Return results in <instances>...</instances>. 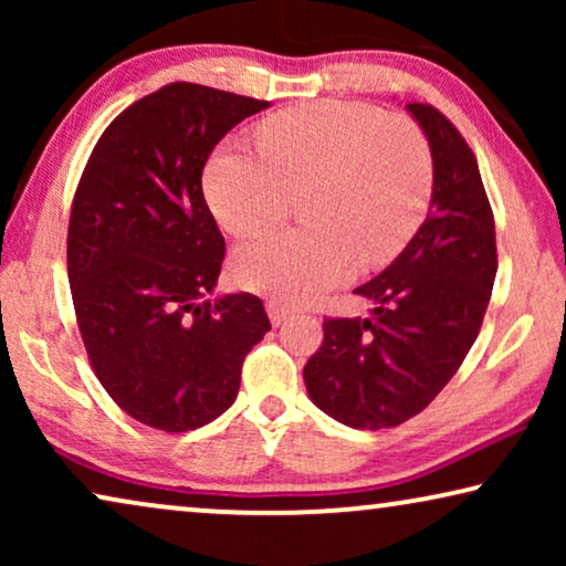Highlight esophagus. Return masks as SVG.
<instances>
[{
    "label": "esophagus",
    "mask_w": 566,
    "mask_h": 566,
    "mask_svg": "<svg viewBox=\"0 0 566 566\" xmlns=\"http://www.w3.org/2000/svg\"><path fill=\"white\" fill-rule=\"evenodd\" d=\"M265 308H268V316H270V322L275 324V327H281V324L289 319V316L293 314L289 306H283V304H277V301H268L265 304Z\"/></svg>",
    "instance_id": "34e87169"
}]
</instances>
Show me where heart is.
<instances>
[{"mask_svg": "<svg viewBox=\"0 0 566 566\" xmlns=\"http://www.w3.org/2000/svg\"><path fill=\"white\" fill-rule=\"evenodd\" d=\"M260 149L227 142L203 172L208 208L237 237L273 227L291 192L312 188V229L239 247L234 277L277 304H312L363 265L397 258L428 213L432 161L420 130L366 103H304L270 115Z\"/></svg>", "mask_w": 566, "mask_h": 566, "instance_id": "heart-1", "label": "heart"}]
</instances>
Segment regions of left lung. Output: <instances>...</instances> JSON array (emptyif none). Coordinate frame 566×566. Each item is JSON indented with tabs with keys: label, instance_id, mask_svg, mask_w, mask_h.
<instances>
[{
	"label": "left lung",
	"instance_id": "1",
	"mask_svg": "<svg viewBox=\"0 0 566 566\" xmlns=\"http://www.w3.org/2000/svg\"><path fill=\"white\" fill-rule=\"evenodd\" d=\"M407 111L430 144L428 219L384 273L355 289L374 314L324 319V343L304 366L314 405L358 430L397 428L438 397L474 345L497 275L476 157L432 105Z\"/></svg>",
	"mask_w": 566,
	"mask_h": 566
}]
</instances>
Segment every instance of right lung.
Instances as JSON below:
<instances>
[{
    "instance_id": "add662e5",
    "label": "right lung",
    "mask_w": 566,
    "mask_h": 566,
    "mask_svg": "<svg viewBox=\"0 0 566 566\" xmlns=\"http://www.w3.org/2000/svg\"><path fill=\"white\" fill-rule=\"evenodd\" d=\"M265 107L167 84L105 128L76 188L66 265L84 347L115 405L154 430L227 412L270 329L252 293L213 298L227 244L200 182L213 146Z\"/></svg>"
}]
</instances>
